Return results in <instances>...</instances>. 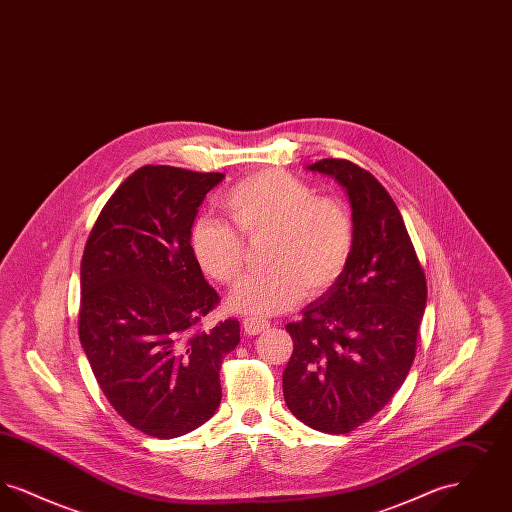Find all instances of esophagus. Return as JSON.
Masks as SVG:
<instances>
[{
  "mask_svg": "<svg viewBox=\"0 0 512 512\" xmlns=\"http://www.w3.org/2000/svg\"><path fill=\"white\" fill-rule=\"evenodd\" d=\"M268 326H270L268 320H263V318L247 317L242 320V328L247 336H257V334L265 332Z\"/></svg>",
  "mask_w": 512,
  "mask_h": 512,
  "instance_id": "34e87169",
  "label": "esophagus"
}]
</instances>
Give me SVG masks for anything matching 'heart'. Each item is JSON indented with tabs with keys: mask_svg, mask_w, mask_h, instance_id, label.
Listing matches in <instances>:
<instances>
[{
	"mask_svg": "<svg viewBox=\"0 0 512 512\" xmlns=\"http://www.w3.org/2000/svg\"><path fill=\"white\" fill-rule=\"evenodd\" d=\"M235 226L199 220L190 245L199 268L222 286L244 270V240L267 236L263 263L232 292L234 311L270 317L292 309L301 295L326 292L349 265L355 249V220L336 197H318L290 172L267 169L236 182L220 201Z\"/></svg>",
	"mask_w": 512,
	"mask_h": 512,
	"instance_id": "1",
	"label": "heart"
}]
</instances>
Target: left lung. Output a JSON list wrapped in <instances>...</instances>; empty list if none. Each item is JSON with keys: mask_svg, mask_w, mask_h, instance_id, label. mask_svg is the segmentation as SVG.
Returning a JSON list of instances; mask_svg holds the SVG:
<instances>
[{"mask_svg": "<svg viewBox=\"0 0 512 512\" xmlns=\"http://www.w3.org/2000/svg\"><path fill=\"white\" fill-rule=\"evenodd\" d=\"M309 169L347 190L355 249L336 284L286 324L293 353L282 388L303 424L349 434L390 403L411 370L426 276L395 201L370 172L347 159Z\"/></svg>", "mask_w": 512, "mask_h": 512, "instance_id": "8db88e82", "label": "left lung"}]
</instances>
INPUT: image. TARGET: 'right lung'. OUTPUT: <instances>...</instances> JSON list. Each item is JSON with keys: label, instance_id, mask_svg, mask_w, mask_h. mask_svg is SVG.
Returning <instances> with one entry per match:
<instances>
[{"label": "right lung", "instance_id": "obj_1", "mask_svg": "<svg viewBox=\"0 0 512 512\" xmlns=\"http://www.w3.org/2000/svg\"><path fill=\"white\" fill-rule=\"evenodd\" d=\"M222 172L146 165L103 205L80 265L78 334L99 388L136 430L178 438L219 409L220 365L240 322L219 305L190 245L197 207Z\"/></svg>", "mask_w": 512, "mask_h": 512}]
</instances>
